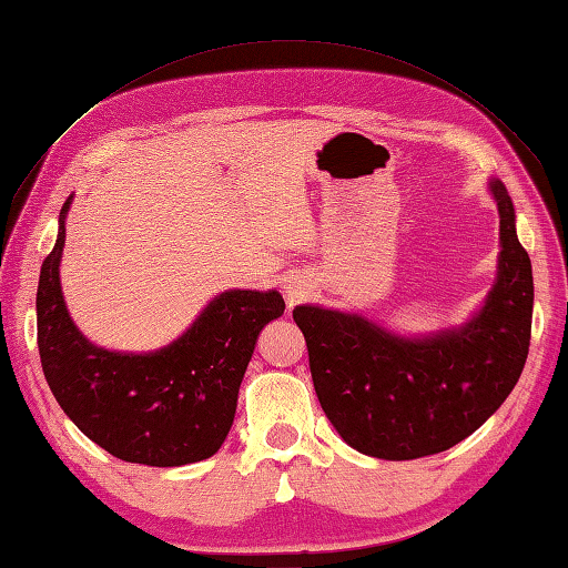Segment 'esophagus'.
I'll use <instances>...</instances> for the list:
<instances>
[{
	"mask_svg": "<svg viewBox=\"0 0 568 568\" xmlns=\"http://www.w3.org/2000/svg\"><path fill=\"white\" fill-rule=\"evenodd\" d=\"M286 292H288V296H292V301L298 298V288L296 286H286Z\"/></svg>",
	"mask_w": 568,
	"mask_h": 568,
	"instance_id": "34e87169",
	"label": "esophagus"
}]
</instances>
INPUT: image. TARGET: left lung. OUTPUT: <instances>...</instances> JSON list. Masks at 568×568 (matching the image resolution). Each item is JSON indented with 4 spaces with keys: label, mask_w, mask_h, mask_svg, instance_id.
Returning a JSON list of instances; mask_svg holds the SVG:
<instances>
[{
    "label": "left lung",
    "mask_w": 568,
    "mask_h": 568,
    "mask_svg": "<svg viewBox=\"0 0 568 568\" xmlns=\"http://www.w3.org/2000/svg\"><path fill=\"white\" fill-rule=\"evenodd\" d=\"M501 219L499 274L463 327L399 337L356 313L296 306L315 395L358 453L414 460L460 444L516 388L530 347L532 265L516 233L514 202L489 183Z\"/></svg>",
    "instance_id": "1"
}]
</instances>
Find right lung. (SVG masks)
<instances>
[{
  "label": "right lung",
  "mask_w": 568,
  "mask_h": 568,
  "mask_svg": "<svg viewBox=\"0 0 568 568\" xmlns=\"http://www.w3.org/2000/svg\"><path fill=\"white\" fill-rule=\"evenodd\" d=\"M36 296L45 381L79 432L115 458L151 467L197 463L224 444L260 329L284 313L280 292L219 294L183 337L151 354L95 347L67 313L60 286L64 216Z\"/></svg>",
  "instance_id": "add662e5"
}]
</instances>
